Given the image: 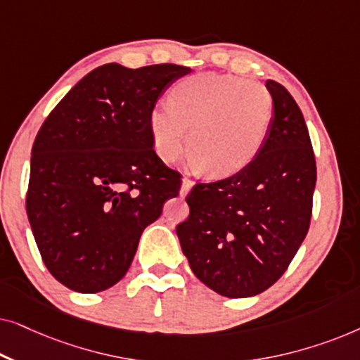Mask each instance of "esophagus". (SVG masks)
I'll return each mask as SVG.
<instances>
[{"label": "esophagus", "mask_w": 360, "mask_h": 360, "mask_svg": "<svg viewBox=\"0 0 360 360\" xmlns=\"http://www.w3.org/2000/svg\"><path fill=\"white\" fill-rule=\"evenodd\" d=\"M193 185H195V181H193V180H190V179H186V176H185V179L181 180V190H180V195H181V196H186V195H188V191L191 190V186H193Z\"/></svg>", "instance_id": "esophagus-1"}]
</instances>
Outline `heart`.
I'll return each mask as SVG.
<instances>
[{"mask_svg": "<svg viewBox=\"0 0 360 360\" xmlns=\"http://www.w3.org/2000/svg\"><path fill=\"white\" fill-rule=\"evenodd\" d=\"M274 117L270 91L257 82L198 73L174 86L170 105H157L149 129L157 155L172 162L188 142L190 164L211 179L238 174L262 149Z\"/></svg>", "mask_w": 360, "mask_h": 360, "instance_id": "b5f03b06", "label": "heart"}]
</instances>
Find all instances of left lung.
Returning a JSON list of instances; mask_svg holds the SVG:
<instances>
[{"label":"left lung","instance_id":"1","mask_svg":"<svg viewBox=\"0 0 360 360\" xmlns=\"http://www.w3.org/2000/svg\"><path fill=\"white\" fill-rule=\"evenodd\" d=\"M274 100L267 139L248 167L198 184L176 236L193 274L228 298L259 295L277 282L308 233L316 160L307 122L287 88L265 83Z\"/></svg>","mask_w":360,"mask_h":360}]
</instances>
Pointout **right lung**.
<instances>
[{"label":"right lung","instance_id":"obj_1","mask_svg":"<svg viewBox=\"0 0 360 360\" xmlns=\"http://www.w3.org/2000/svg\"><path fill=\"white\" fill-rule=\"evenodd\" d=\"M188 67L106 63L53 108L32 146L27 218L41 257L73 292L124 277L141 234L180 191V174L152 149L149 115Z\"/></svg>","mask_w":360,"mask_h":360}]
</instances>
